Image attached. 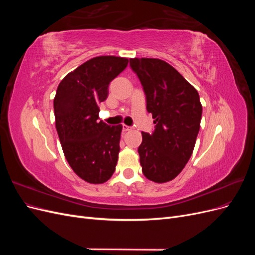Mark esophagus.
<instances>
[{"label":"esophagus","mask_w":255,"mask_h":255,"mask_svg":"<svg viewBox=\"0 0 255 255\" xmlns=\"http://www.w3.org/2000/svg\"><path fill=\"white\" fill-rule=\"evenodd\" d=\"M122 129H123V132H128V130L132 129V128H129V127L126 126V125H123L122 126Z\"/></svg>","instance_id":"esophagus-1"}]
</instances>
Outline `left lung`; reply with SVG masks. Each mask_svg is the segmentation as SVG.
Listing matches in <instances>:
<instances>
[{
	"mask_svg": "<svg viewBox=\"0 0 255 255\" xmlns=\"http://www.w3.org/2000/svg\"><path fill=\"white\" fill-rule=\"evenodd\" d=\"M146 98L155 129L142 134L138 148L142 173L155 183H166L180 174L194 151L202 117L196 88L166 61L129 58Z\"/></svg>",
	"mask_w": 255,
	"mask_h": 255,
	"instance_id": "left-lung-1",
	"label": "left lung"
}]
</instances>
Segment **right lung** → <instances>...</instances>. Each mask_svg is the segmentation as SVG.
<instances>
[{
	"label": "right lung",
	"instance_id": "1",
	"mask_svg": "<svg viewBox=\"0 0 255 255\" xmlns=\"http://www.w3.org/2000/svg\"><path fill=\"white\" fill-rule=\"evenodd\" d=\"M128 64L117 56H98L68 73L54 98L55 127L65 157L82 180L103 184L117 165L122 126L99 121L109 85Z\"/></svg>",
	"mask_w": 255,
	"mask_h": 255
}]
</instances>
